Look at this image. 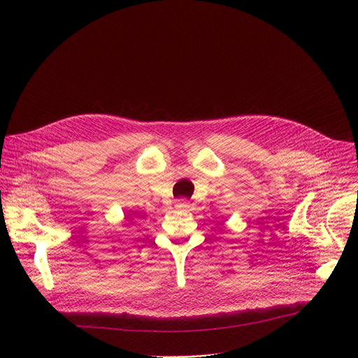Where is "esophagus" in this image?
Instances as JSON below:
<instances>
[{
    "label": "esophagus",
    "instance_id": "esophagus-1",
    "mask_svg": "<svg viewBox=\"0 0 358 358\" xmlns=\"http://www.w3.org/2000/svg\"><path fill=\"white\" fill-rule=\"evenodd\" d=\"M176 208H178V209H190V203L187 201L185 199H180L176 203Z\"/></svg>",
    "mask_w": 358,
    "mask_h": 358
}]
</instances>
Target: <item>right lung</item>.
Returning a JSON list of instances; mask_svg holds the SVG:
<instances>
[{"label":"right lung","mask_w":358,"mask_h":358,"mask_svg":"<svg viewBox=\"0 0 358 358\" xmlns=\"http://www.w3.org/2000/svg\"><path fill=\"white\" fill-rule=\"evenodd\" d=\"M124 219H127V217H124Z\"/></svg>","instance_id":"1"}]
</instances>
